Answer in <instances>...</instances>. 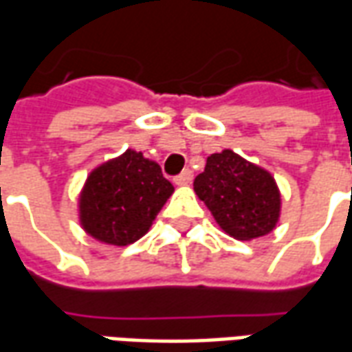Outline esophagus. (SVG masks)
I'll return each mask as SVG.
<instances>
[{
  "label": "esophagus",
  "instance_id": "1",
  "mask_svg": "<svg viewBox=\"0 0 352 352\" xmlns=\"http://www.w3.org/2000/svg\"><path fill=\"white\" fill-rule=\"evenodd\" d=\"M192 179H194V175H192L190 169H184L181 175L175 177V184H179V186H184V184H190Z\"/></svg>",
  "mask_w": 352,
  "mask_h": 352
}]
</instances>
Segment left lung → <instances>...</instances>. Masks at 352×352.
<instances>
[{"mask_svg": "<svg viewBox=\"0 0 352 352\" xmlns=\"http://www.w3.org/2000/svg\"><path fill=\"white\" fill-rule=\"evenodd\" d=\"M194 192L217 224L239 241L267 236L279 222L280 192L272 173L230 148L207 158Z\"/></svg>", "mask_w": 352, "mask_h": 352, "instance_id": "8db88e82", "label": "left lung"}]
</instances>
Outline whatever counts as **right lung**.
Wrapping results in <instances>:
<instances>
[{
  "label": "right lung",
  "instance_id": "right-lung-1",
  "mask_svg": "<svg viewBox=\"0 0 352 352\" xmlns=\"http://www.w3.org/2000/svg\"><path fill=\"white\" fill-rule=\"evenodd\" d=\"M173 190L156 162L128 148L90 171L79 196L80 226L101 243L126 247L151 230Z\"/></svg>",
  "mask_w": 352,
  "mask_h": 352
}]
</instances>
